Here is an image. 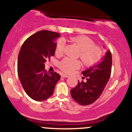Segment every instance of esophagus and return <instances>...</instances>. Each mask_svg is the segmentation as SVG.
Wrapping results in <instances>:
<instances>
[{
  "mask_svg": "<svg viewBox=\"0 0 132 132\" xmlns=\"http://www.w3.org/2000/svg\"><path fill=\"white\" fill-rule=\"evenodd\" d=\"M61 77L62 78H68V77H69V76H68V75H66V74H62Z\"/></svg>",
  "mask_w": 132,
  "mask_h": 132,
  "instance_id": "1",
  "label": "esophagus"
}]
</instances>
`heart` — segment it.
<instances>
[{
  "mask_svg": "<svg viewBox=\"0 0 132 132\" xmlns=\"http://www.w3.org/2000/svg\"><path fill=\"white\" fill-rule=\"evenodd\" d=\"M70 41L80 50L79 56L86 66H93L99 63L104 56V51L101 47L94 45V42L90 38L84 36L73 37ZM65 48V42L60 39L57 42L55 48V53L57 56L63 54ZM59 68L66 73H72L75 70L79 69L81 63L78 60H72L65 57L59 63Z\"/></svg>",
  "mask_w": 132,
  "mask_h": 132,
  "instance_id": "obj_1",
  "label": "heart"
}]
</instances>
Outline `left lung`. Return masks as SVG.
Wrapping results in <instances>:
<instances>
[{"label": "left lung", "instance_id": "1", "mask_svg": "<svg viewBox=\"0 0 132 132\" xmlns=\"http://www.w3.org/2000/svg\"><path fill=\"white\" fill-rule=\"evenodd\" d=\"M112 63L111 53L107 51L101 63L82 71L83 79L86 78L87 81H78V85L71 89L72 99L82 105L94 102L102 94L108 82L111 75Z\"/></svg>", "mask_w": 132, "mask_h": 132}]
</instances>
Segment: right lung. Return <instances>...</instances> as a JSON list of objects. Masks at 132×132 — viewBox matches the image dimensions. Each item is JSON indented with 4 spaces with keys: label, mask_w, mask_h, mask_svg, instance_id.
<instances>
[{
    "label": "right lung",
    "mask_w": 132,
    "mask_h": 132,
    "mask_svg": "<svg viewBox=\"0 0 132 132\" xmlns=\"http://www.w3.org/2000/svg\"><path fill=\"white\" fill-rule=\"evenodd\" d=\"M58 33L42 30L28 37L23 43L18 56L17 70L20 81L31 99L43 101L51 97L61 76L45 69L47 59L54 55Z\"/></svg>",
    "instance_id": "obj_1"
}]
</instances>
